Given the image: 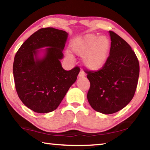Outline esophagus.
<instances>
[{"instance_id":"obj_1","label":"esophagus","mask_w":150,"mask_h":150,"mask_svg":"<svg viewBox=\"0 0 150 150\" xmlns=\"http://www.w3.org/2000/svg\"><path fill=\"white\" fill-rule=\"evenodd\" d=\"M85 73L83 72V71H82L81 70V71L79 72V75H78V77H79V78H82V77H85Z\"/></svg>"}]
</instances>
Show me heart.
I'll return each instance as SVG.
<instances>
[{"instance_id":"b5f03b06","label":"heart","mask_w":150,"mask_h":150,"mask_svg":"<svg viewBox=\"0 0 150 150\" xmlns=\"http://www.w3.org/2000/svg\"><path fill=\"white\" fill-rule=\"evenodd\" d=\"M71 50L79 56L83 57V63L87 69L99 70L107 62L110 50V42L105 35L98 36L88 34L74 40L71 44ZM67 56L72 58L71 54Z\"/></svg>"}]
</instances>
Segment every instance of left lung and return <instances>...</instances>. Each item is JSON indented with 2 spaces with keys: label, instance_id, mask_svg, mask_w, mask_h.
<instances>
[{
  "label": "left lung",
  "instance_id": "left-lung-1",
  "mask_svg": "<svg viewBox=\"0 0 150 150\" xmlns=\"http://www.w3.org/2000/svg\"><path fill=\"white\" fill-rule=\"evenodd\" d=\"M110 55L105 65L97 71H86L91 87L87 99L94 110L110 115L124 108L134 97L138 85L139 65L128 43L109 31Z\"/></svg>",
  "mask_w": 150,
  "mask_h": 150
}]
</instances>
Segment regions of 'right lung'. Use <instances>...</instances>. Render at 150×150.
Returning a JSON list of instances; mask_svg holds the SVG:
<instances>
[{"mask_svg": "<svg viewBox=\"0 0 150 150\" xmlns=\"http://www.w3.org/2000/svg\"><path fill=\"white\" fill-rule=\"evenodd\" d=\"M67 38L68 33L63 30L40 29L23 43L15 55L16 92L24 105L35 112L55 110L77 80L79 68L66 71L60 62Z\"/></svg>", "mask_w": 150, "mask_h": 150, "instance_id": "1", "label": "right lung"}]
</instances>
